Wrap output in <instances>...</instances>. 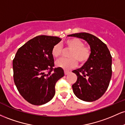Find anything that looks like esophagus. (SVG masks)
I'll return each mask as SVG.
<instances>
[{"instance_id":"esophagus-1","label":"esophagus","mask_w":125,"mask_h":125,"mask_svg":"<svg viewBox=\"0 0 125 125\" xmlns=\"http://www.w3.org/2000/svg\"><path fill=\"white\" fill-rule=\"evenodd\" d=\"M64 74H65V75H66V74H68L70 72L69 71H66V70H65V71H64Z\"/></svg>"}]
</instances>
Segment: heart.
I'll use <instances>...</instances> for the list:
<instances>
[{
    "label": "heart",
    "instance_id": "heart-1",
    "mask_svg": "<svg viewBox=\"0 0 125 125\" xmlns=\"http://www.w3.org/2000/svg\"><path fill=\"white\" fill-rule=\"evenodd\" d=\"M66 49L71 50L68 54L69 58H61L56 62L57 66L65 70L71 69L76 66L77 61L81 64L86 63L89 60L91 54L90 49L84 45V43L80 39L74 38L69 39L64 42ZM63 49L60 43L55 44L52 49V54L54 58L61 56Z\"/></svg>",
    "mask_w": 125,
    "mask_h": 125
}]
</instances>
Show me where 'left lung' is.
Listing matches in <instances>:
<instances>
[{
    "mask_svg": "<svg viewBox=\"0 0 125 125\" xmlns=\"http://www.w3.org/2000/svg\"><path fill=\"white\" fill-rule=\"evenodd\" d=\"M68 36L85 40L91 50L89 60L80 69L72 71L77 77L72 85L73 91L80 99L95 101L104 95L109 85L112 73L109 50L99 39L88 33H78Z\"/></svg>",
    "mask_w": 125,
    "mask_h": 125,
    "instance_id": "1",
    "label": "left lung"
}]
</instances>
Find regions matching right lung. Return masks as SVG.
I'll list each match as a JSON object with an SVG mask.
<instances>
[{
  "instance_id": "right-lung-1",
  "label": "right lung",
  "mask_w": 125,
  "mask_h": 125,
  "mask_svg": "<svg viewBox=\"0 0 125 125\" xmlns=\"http://www.w3.org/2000/svg\"><path fill=\"white\" fill-rule=\"evenodd\" d=\"M61 39L41 35L21 47L13 60V79L21 96L30 104L42 105L55 94V84L64 76L61 67H55L52 49Z\"/></svg>"
}]
</instances>
